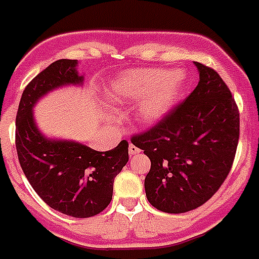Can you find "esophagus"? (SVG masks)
<instances>
[{"label": "esophagus", "instance_id": "34e87169", "mask_svg": "<svg viewBox=\"0 0 259 259\" xmlns=\"http://www.w3.org/2000/svg\"><path fill=\"white\" fill-rule=\"evenodd\" d=\"M140 149L137 148V146H134L133 144H130L129 145V154L130 155H136V154H138V153H140Z\"/></svg>", "mask_w": 259, "mask_h": 259}]
</instances>
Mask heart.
Segmentation results:
<instances>
[{"instance_id":"heart-1","label":"heart","mask_w":259,"mask_h":259,"mask_svg":"<svg viewBox=\"0 0 259 259\" xmlns=\"http://www.w3.org/2000/svg\"><path fill=\"white\" fill-rule=\"evenodd\" d=\"M180 73L166 75L162 69H136L119 75L108 88L111 104L140 102L137 117L144 122H154L165 114L180 89Z\"/></svg>"}]
</instances>
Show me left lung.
<instances>
[{"label":"left lung","mask_w":259,"mask_h":259,"mask_svg":"<svg viewBox=\"0 0 259 259\" xmlns=\"http://www.w3.org/2000/svg\"><path fill=\"white\" fill-rule=\"evenodd\" d=\"M199 82L150 129L134 134L151 166L145 178L148 201L181 214L207 202L232 170L239 140V111L214 69L195 62Z\"/></svg>","instance_id":"8db88e82"}]
</instances>
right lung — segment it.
Wrapping results in <instances>:
<instances>
[{
    "instance_id": "obj_1",
    "label": "right lung",
    "mask_w": 259,
    "mask_h": 259,
    "mask_svg": "<svg viewBox=\"0 0 259 259\" xmlns=\"http://www.w3.org/2000/svg\"><path fill=\"white\" fill-rule=\"evenodd\" d=\"M77 60H58L25 88L16 117V149L25 177L52 209L74 218L104 211L113 197L117 174L129 161V142L97 151L73 141L46 138L37 129L31 108L58 86L81 83Z\"/></svg>"
}]
</instances>
